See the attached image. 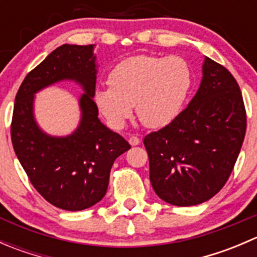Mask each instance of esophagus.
Here are the masks:
<instances>
[{"label": "esophagus", "mask_w": 257, "mask_h": 257, "mask_svg": "<svg viewBox=\"0 0 257 257\" xmlns=\"http://www.w3.org/2000/svg\"><path fill=\"white\" fill-rule=\"evenodd\" d=\"M139 143H141V139L138 138V137H136V136H132L131 138H129V144L131 145H138Z\"/></svg>", "instance_id": "obj_1"}]
</instances>
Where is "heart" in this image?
<instances>
[{"instance_id":"1","label":"heart","mask_w":257,"mask_h":257,"mask_svg":"<svg viewBox=\"0 0 257 257\" xmlns=\"http://www.w3.org/2000/svg\"><path fill=\"white\" fill-rule=\"evenodd\" d=\"M191 87V72L180 57L133 56L119 62L109 85L95 89L94 102L110 128L119 131L131 118L133 105L148 128H160L183 108Z\"/></svg>"}]
</instances>
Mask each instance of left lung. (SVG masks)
I'll use <instances>...</instances> for the list:
<instances>
[{
	"label": "left lung",
	"instance_id": "obj_1",
	"mask_svg": "<svg viewBox=\"0 0 257 257\" xmlns=\"http://www.w3.org/2000/svg\"><path fill=\"white\" fill-rule=\"evenodd\" d=\"M245 132L239 84L225 67L205 57L200 87L188 107L144 138L155 194L177 206L211 199L231 174Z\"/></svg>",
	"mask_w": 257,
	"mask_h": 257
}]
</instances>
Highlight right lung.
Instances as JSON below:
<instances>
[{
  "instance_id": "add662e5",
  "label": "right lung",
  "mask_w": 257,
  "mask_h": 257,
  "mask_svg": "<svg viewBox=\"0 0 257 257\" xmlns=\"http://www.w3.org/2000/svg\"><path fill=\"white\" fill-rule=\"evenodd\" d=\"M94 45H62L26 76L15 99L11 139L21 165L36 190L56 208L79 211L103 199L114 160L131 149L128 142L98 118ZM72 80L85 92L81 120L73 134L49 136L34 118L36 92Z\"/></svg>"
}]
</instances>
